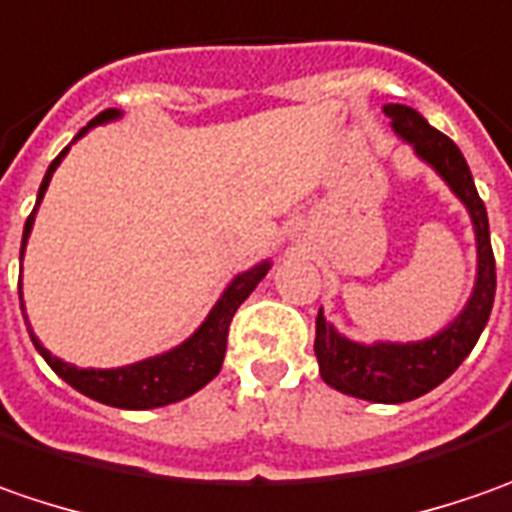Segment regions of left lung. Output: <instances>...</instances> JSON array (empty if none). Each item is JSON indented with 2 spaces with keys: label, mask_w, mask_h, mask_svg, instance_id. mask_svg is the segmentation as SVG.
<instances>
[{
  "label": "left lung",
  "mask_w": 512,
  "mask_h": 512,
  "mask_svg": "<svg viewBox=\"0 0 512 512\" xmlns=\"http://www.w3.org/2000/svg\"><path fill=\"white\" fill-rule=\"evenodd\" d=\"M385 115L391 118V127L397 130L399 138H405L416 155L428 161L442 175V181L456 192V198L465 203L473 221V232H476V252H479L476 286L467 306L445 331H439L431 340L374 345L351 343L331 323H326L323 311L317 314L314 354L320 362V377L348 397L397 405V402H408L433 391L473 351L493 309L496 260L490 249L487 209L476 192L473 175L459 147L445 133L433 130L414 107L385 104Z\"/></svg>",
  "instance_id": "1"
}]
</instances>
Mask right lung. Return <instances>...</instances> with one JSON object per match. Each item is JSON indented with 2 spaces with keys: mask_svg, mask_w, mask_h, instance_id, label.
I'll list each match as a JSON object with an SVG mask.
<instances>
[{
  "mask_svg": "<svg viewBox=\"0 0 512 512\" xmlns=\"http://www.w3.org/2000/svg\"><path fill=\"white\" fill-rule=\"evenodd\" d=\"M118 110H104L98 113L76 138L87 133L90 127L104 124V121H113L118 118ZM70 147H64L53 164L47 167L45 181L39 186V198L36 206L45 198L47 184L53 178L56 167L62 164V158L67 155ZM36 206L30 212V218L25 223V235H22V255H25V243L30 229H33V218H36ZM272 269L269 260L257 263L255 269L238 274L226 291L221 294V300L215 303V309L209 311V317L203 320V326L178 348H172L167 354H158L150 360L133 362V365H124V368H76L70 362H62L59 357H53L45 345L36 340V334L30 331V340L36 345V351L45 357V362L59 374V377L73 385L76 391H81L84 397L104 402V405H113V408H127V411H147V408H161L169 402H181V399L192 397L195 391H201L209 379L218 377L221 371L223 357H226V337H229V323L235 317L238 306L255 291V286L266 277V272ZM25 311V306H22Z\"/></svg>",
  "mask_w": 512,
  "mask_h": 512,
  "instance_id": "1",
  "label": "right lung"
}]
</instances>
